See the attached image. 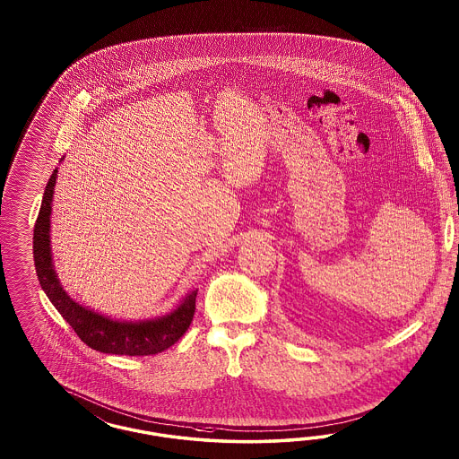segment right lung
Masks as SVG:
<instances>
[{"instance_id": "add662e5", "label": "right lung", "mask_w": 459, "mask_h": 459, "mask_svg": "<svg viewBox=\"0 0 459 459\" xmlns=\"http://www.w3.org/2000/svg\"><path fill=\"white\" fill-rule=\"evenodd\" d=\"M56 169L43 192L42 205L33 229V259L43 291L62 318L87 347L112 355H156L175 345L194 320L196 290L188 292L180 305L165 316L144 321L111 320L109 316L75 303L56 278L50 247V213Z\"/></svg>"}]
</instances>
